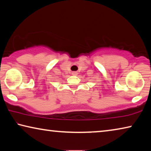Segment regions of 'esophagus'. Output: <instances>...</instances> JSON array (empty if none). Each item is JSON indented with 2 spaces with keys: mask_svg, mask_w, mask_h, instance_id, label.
<instances>
[{
  "mask_svg": "<svg viewBox=\"0 0 151 151\" xmlns=\"http://www.w3.org/2000/svg\"><path fill=\"white\" fill-rule=\"evenodd\" d=\"M72 75L74 76H76L78 75V73L76 72V71H74V72H72Z\"/></svg>",
  "mask_w": 151,
  "mask_h": 151,
  "instance_id": "esophagus-1",
  "label": "esophagus"
}]
</instances>
